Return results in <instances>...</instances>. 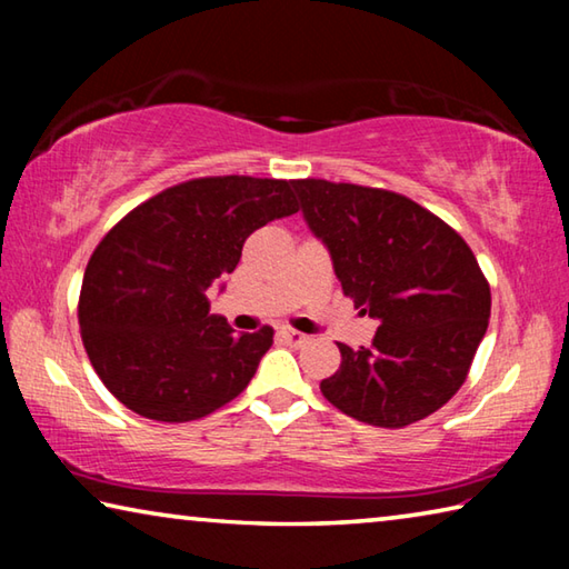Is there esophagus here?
<instances>
[{
    "instance_id": "34e87169",
    "label": "esophagus",
    "mask_w": 569,
    "mask_h": 569,
    "mask_svg": "<svg viewBox=\"0 0 569 569\" xmlns=\"http://www.w3.org/2000/svg\"><path fill=\"white\" fill-rule=\"evenodd\" d=\"M278 336H281V339L286 341V343H291V346H303V343H308V336L306 333H301V331H293V329H278Z\"/></svg>"
}]
</instances>
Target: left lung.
Returning a JSON list of instances; mask_svg holds the SVG:
<instances>
[{"label":"left lung","mask_w":569,"mask_h":569,"mask_svg":"<svg viewBox=\"0 0 569 569\" xmlns=\"http://www.w3.org/2000/svg\"><path fill=\"white\" fill-rule=\"evenodd\" d=\"M293 188L343 296L381 323L369 349L339 343L341 366L321 393L371 427L427 419L467 381L487 333L492 293L475 253L401 192L319 178Z\"/></svg>","instance_id":"8db88e82"}]
</instances>
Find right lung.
Wrapping results in <instances>:
<instances>
[{"mask_svg": "<svg viewBox=\"0 0 569 569\" xmlns=\"http://www.w3.org/2000/svg\"><path fill=\"white\" fill-rule=\"evenodd\" d=\"M298 210L293 180L210 176L132 208L84 268L77 319L92 369L152 421L203 419L248 387L273 329L233 336L206 291L233 273L246 238Z\"/></svg>", "mask_w": 569, "mask_h": 569, "instance_id": "1", "label": "right lung"}]
</instances>
